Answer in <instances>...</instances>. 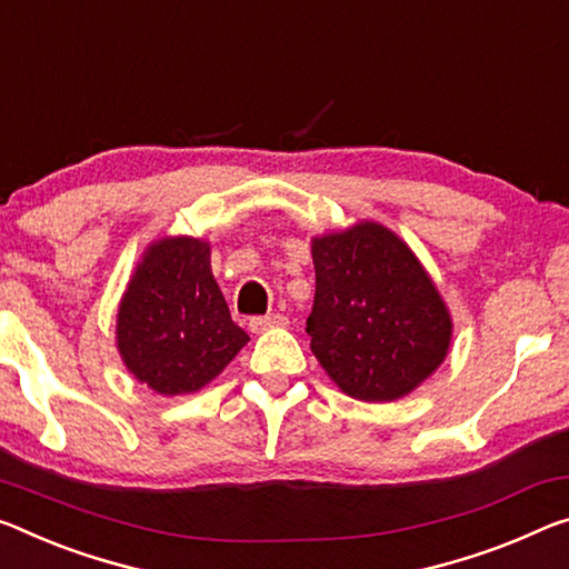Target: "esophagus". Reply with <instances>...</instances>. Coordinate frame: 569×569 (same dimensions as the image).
Instances as JSON below:
<instances>
[{
	"instance_id": "1",
	"label": "esophagus",
	"mask_w": 569,
	"mask_h": 569,
	"mask_svg": "<svg viewBox=\"0 0 569 569\" xmlns=\"http://www.w3.org/2000/svg\"><path fill=\"white\" fill-rule=\"evenodd\" d=\"M286 317H281V313H270V317H256L250 319V331L252 333H263L268 329H276V327H286Z\"/></svg>"
}]
</instances>
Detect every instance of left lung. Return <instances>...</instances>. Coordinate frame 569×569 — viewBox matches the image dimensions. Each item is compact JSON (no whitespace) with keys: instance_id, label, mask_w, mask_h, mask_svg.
Segmentation results:
<instances>
[{"instance_id":"obj_1","label":"left lung","mask_w":569,"mask_h":569,"mask_svg":"<svg viewBox=\"0 0 569 569\" xmlns=\"http://www.w3.org/2000/svg\"><path fill=\"white\" fill-rule=\"evenodd\" d=\"M317 296L306 333L333 385L362 402H395L448 357L453 319L408 242L380 222L311 238Z\"/></svg>"}]
</instances>
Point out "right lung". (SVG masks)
Listing matches in <instances>:
<instances>
[{
  "label": "right lung",
  "instance_id": "obj_1",
  "mask_svg": "<svg viewBox=\"0 0 569 569\" xmlns=\"http://www.w3.org/2000/svg\"><path fill=\"white\" fill-rule=\"evenodd\" d=\"M248 341L212 276L210 242L189 236L149 242L116 313L126 369L174 398L210 385Z\"/></svg>",
  "mask_w": 569,
  "mask_h": 569
}]
</instances>
